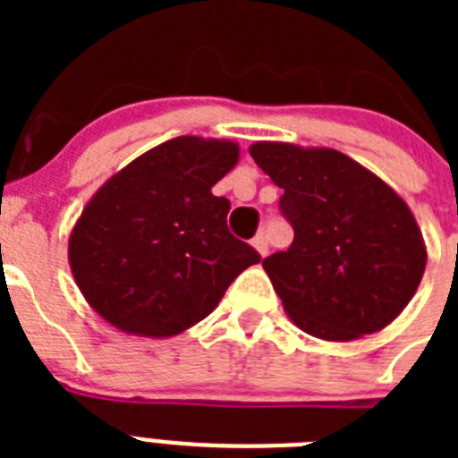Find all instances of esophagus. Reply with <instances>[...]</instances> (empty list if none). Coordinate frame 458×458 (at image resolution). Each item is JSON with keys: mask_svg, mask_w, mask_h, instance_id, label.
<instances>
[{"mask_svg": "<svg viewBox=\"0 0 458 458\" xmlns=\"http://www.w3.org/2000/svg\"><path fill=\"white\" fill-rule=\"evenodd\" d=\"M252 245L257 248L259 254H266V252H268V236H266L264 232L257 233V236L252 238Z\"/></svg>", "mask_w": 458, "mask_h": 458, "instance_id": "34e87169", "label": "esophagus"}]
</instances>
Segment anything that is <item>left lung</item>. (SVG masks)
Here are the masks:
<instances>
[{
	"label": "left lung",
	"instance_id": "8db88e82",
	"mask_svg": "<svg viewBox=\"0 0 458 458\" xmlns=\"http://www.w3.org/2000/svg\"><path fill=\"white\" fill-rule=\"evenodd\" d=\"M250 153L284 190L279 213L293 226V242L266 257L264 268L295 326L330 342L386 327L427 266L402 197L333 148L259 141Z\"/></svg>",
	"mask_w": 458,
	"mask_h": 458
}]
</instances>
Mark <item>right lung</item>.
Segmentation results:
<instances>
[{
  "mask_svg": "<svg viewBox=\"0 0 458 458\" xmlns=\"http://www.w3.org/2000/svg\"><path fill=\"white\" fill-rule=\"evenodd\" d=\"M236 160L233 141L176 137L93 194L71 233L68 259L105 321L144 337L179 335L261 261L229 232V199L210 192Z\"/></svg>",
  "mask_w": 458,
  "mask_h": 458,
  "instance_id": "1",
  "label": "right lung"
}]
</instances>
